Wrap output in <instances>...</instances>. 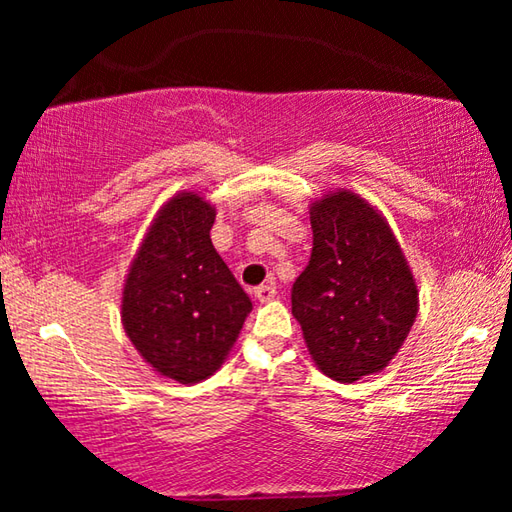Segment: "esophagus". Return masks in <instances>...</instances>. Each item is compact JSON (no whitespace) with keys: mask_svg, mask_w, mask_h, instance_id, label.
I'll return each mask as SVG.
<instances>
[{"mask_svg":"<svg viewBox=\"0 0 512 512\" xmlns=\"http://www.w3.org/2000/svg\"><path fill=\"white\" fill-rule=\"evenodd\" d=\"M275 287L273 284H262V287H257L255 289V298L259 300V302H271L273 298H275Z\"/></svg>","mask_w":512,"mask_h":512,"instance_id":"esophagus-1","label":"esophagus"}]
</instances>
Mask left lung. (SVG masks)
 Instances as JSON below:
<instances>
[{"mask_svg":"<svg viewBox=\"0 0 512 512\" xmlns=\"http://www.w3.org/2000/svg\"><path fill=\"white\" fill-rule=\"evenodd\" d=\"M314 248L291 311L323 375L352 384L384 370L418 316V284L391 225L350 189L309 207Z\"/></svg>","mask_w":512,"mask_h":512,"instance_id":"obj_1","label":"left lung"}]
</instances>
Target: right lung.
Instances as JSON below:
<instances>
[{"label": "right lung", "mask_w": 512, "mask_h": 512, "mask_svg": "<svg viewBox=\"0 0 512 512\" xmlns=\"http://www.w3.org/2000/svg\"><path fill=\"white\" fill-rule=\"evenodd\" d=\"M216 207L178 192L155 214L121 289V325L140 357L178 384L212 377L253 309L210 239Z\"/></svg>", "instance_id": "add662e5"}]
</instances>
